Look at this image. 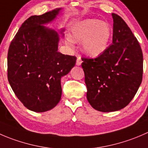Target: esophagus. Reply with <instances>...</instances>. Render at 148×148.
Returning <instances> with one entry per match:
<instances>
[{"label":"esophagus","instance_id":"esophagus-1","mask_svg":"<svg viewBox=\"0 0 148 148\" xmlns=\"http://www.w3.org/2000/svg\"><path fill=\"white\" fill-rule=\"evenodd\" d=\"M81 63H82L81 58H80V56H77V61H76V65H77V66H80V65H81Z\"/></svg>","mask_w":148,"mask_h":148}]
</instances>
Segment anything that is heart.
Here are the masks:
<instances>
[{"label": "heart", "instance_id": "heart-1", "mask_svg": "<svg viewBox=\"0 0 148 148\" xmlns=\"http://www.w3.org/2000/svg\"><path fill=\"white\" fill-rule=\"evenodd\" d=\"M112 30L106 21L96 18H86L78 21L72 28L68 43L81 42L82 51L90 57H97L107 49Z\"/></svg>", "mask_w": 148, "mask_h": 148}]
</instances>
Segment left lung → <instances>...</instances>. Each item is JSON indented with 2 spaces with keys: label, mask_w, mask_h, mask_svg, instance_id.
I'll use <instances>...</instances> for the list:
<instances>
[{
  "label": "left lung",
  "mask_w": 148,
  "mask_h": 148,
  "mask_svg": "<svg viewBox=\"0 0 148 148\" xmlns=\"http://www.w3.org/2000/svg\"><path fill=\"white\" fill-rule=\"evenodd\" d=\"M112 15V44L95 59L83 58L81 64L88 101L93 109L102 112H115L127 106L143 79L140 44L125 21L117 14Z\"/></svg>",
  "instance_id": "left-lung-1"
}]
</instances>
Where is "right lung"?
I'll list each match as a JSON object with an SVG mask.
<instances>
[{
	"mask_svg": "<svg viewBox=\"0 0 148 148\" xmlns=\"http://www.w3.org/2000/svg\"><path fill=\"white\" fill-rule=\"evenodd\" d=\"M61 9L27 18L8 49V82L25 107L35 112L51 110L59 103L61 77L75 65L76 57L58 51L59 34L44 26L52 22ZM64 31L60 29L62 36Z\"/></svg>",
	"mask_w": 148,
	"mask_h": 148,
	"instance_id": "obj_1",
	"label": "right lung"
}]
</instances>
